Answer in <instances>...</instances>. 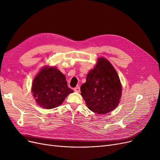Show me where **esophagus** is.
Masks as SVG:
<instances>
[{
	"label": "esophagus",
	"instance_id": "esophagus-1",
	"mask_svg": "<svg viewBox=\"0 0 160 160\" xmlns=\"http://www.w3.org/2000/svg\"><path fill=\"white\" fill-rule=\"evenodd\" d=\"M73 90L75 91V92H80V88L79 86H77V87H76V88H75L74 89H73Z\"/></svg>",
	"mask_w": 160,
	"mask_h": 160
}]
</instances>
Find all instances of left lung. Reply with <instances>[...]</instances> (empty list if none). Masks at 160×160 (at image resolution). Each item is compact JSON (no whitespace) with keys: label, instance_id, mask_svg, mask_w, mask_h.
Here are the masks:
<instances>
[{"label":"left lung","instance_id":"1","mask_svg":"<svg viewBox=\"0 0 160 160\" xmlns=\"http://www.w3.org/2000/svg\"><path fill=\"white\" fill-rule=\"evenodd\" d=\"M88 108L98 114H105L119 104L122 85L114 67L104 58L98 61L95 68L87 76L86 82L81 87Z\"/></svg>","mask_w":160,"mask_h":160}]
</instances>
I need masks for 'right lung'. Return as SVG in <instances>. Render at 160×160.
I'll return each mask as SVG.
<instances>
[{
	"label": "right lung",
	"instance_id": "right-lung-1",
	"mask_svg": "<svg viewBox=\"0 0 160 160\" xmlns=\"http://www.w3.org/2000/svg\"><path fill=\"white\" fill-rule=\"evenodd\" d=\"M65 76L56 67L43 68L34 79L33 97L41 107L52 109L60 105L72 91L67 86Z\"/></svg>",
	"mask_w": 160,
	"mask_h": 160
}]
</instances>
